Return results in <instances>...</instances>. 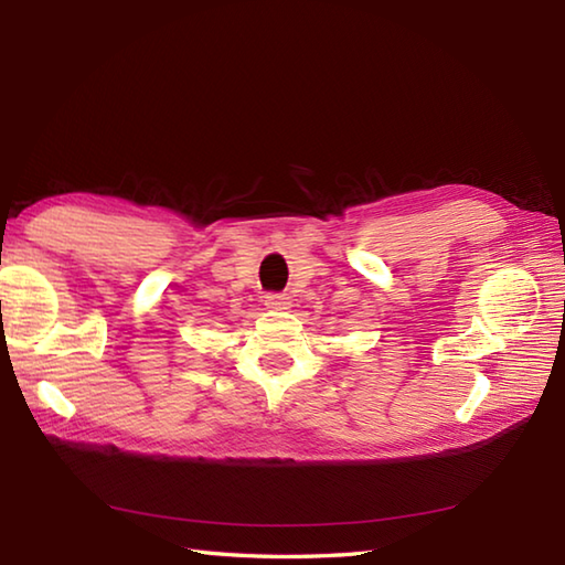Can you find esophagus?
<instances>
[{
  "label": "esophagus",
  "mask_w": 565,
  "mask_h": 565,
  "mask_svg": "<svg viewBox=\"0 0 565 565\" xmlns=\"http://www.w3.org/2000/svg\"><path fill=\"white\" fill-rule=\"evenodd\" d=\"M264 306H267L269 310H289L291 298L286 294H267L264 296Z\"/></svg>",
  "instance_id": "1"
}]
</instances>
